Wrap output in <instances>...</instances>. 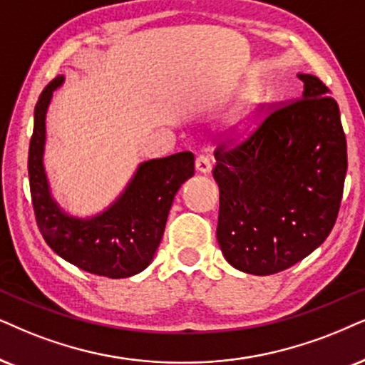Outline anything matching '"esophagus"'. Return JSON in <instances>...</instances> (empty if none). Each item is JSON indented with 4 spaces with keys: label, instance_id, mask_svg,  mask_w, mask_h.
I'll return each mask as SVG.
<instances>
[{
    "label": "esophagus",
    "instance_id": "1",
    "mask_svg": "<svg viewBox=\"0 0 365 365\" xmlns=\"http://www.w3.org/2000/svg\"><path fill=\"white\" fill-rule=\"evenodd\" d=\"M195 170H197L198 173H209L210 170H212L210 160L207 158V156H204V155L197 156V160H195Z\"/></svg>",
    "mask_w": 365,
    "mask_h": 365
}]
</instances>
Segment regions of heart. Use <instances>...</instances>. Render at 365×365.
<instances>
[{
    "label": "heart",
    "instance_id": "heart-1",
    "mask_svg": "<svg viewBox=\"0 0 365 365\" xmlns=\"http://www.w3.org/2000/svg\"><path fill=\"white\" fill-rule=\"evenodd\" d=\"M261 91L255 89L236 106V109L229 114L225 121V133L232 138H239L247 135L256 123L257 106L261 103Z\"/></svg>",
    "mask_w": 365,
    "mask_h": 365
}]
</instances>
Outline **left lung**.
I'll return each instance as SVG.
<instances>
[{
    "label": "left lung",
    "mask_w": 365,
    "mask_h": 365,
    "mask_svg": "<svg viewBox=\"0 0 365 365\" xmlns=\"http://www.w3.org/2000/svg\"><path fill=\"white\" fill-rule=\"evenodd\" d=\"M302 99L273 110L232 150H215L225 261L267 276L297 264L329 237L347 173V141L330 89L298 73Z\"/></svg>",
    "instance_id": "1"
}]
</instances>
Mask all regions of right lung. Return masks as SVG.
Instances as JSON below:
<instances>
[{
  "label": "right lung",
  "instance_id": "add662e5",
  "mask_svg": "<svg viewBox=\"0 0 365 365\" xmlns=\"http://www.w3.org/2000/svg\"><path fill=\"white\" fill-rule=\"evenodd\" d=\"M63 82V76L55 77L35 106L29 177L36 224L45 242L71 264L114 279L135 276L153 261L173 198L193 177V155L182 151L141 161L113 204L89 217L72 215L53 197L43 163L45 119L53 92Z\"/></svg>",
  "mask_w": 365,
  "mask_h": 365
}]
</instances>
